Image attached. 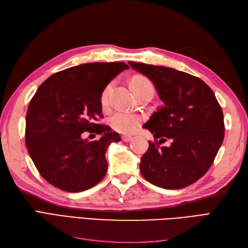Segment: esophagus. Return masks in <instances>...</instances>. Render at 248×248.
I'll list each match as a JSON object with an SVG mask.
<instances>
[{
    "instance_id": "obj_1",
    "label": "esophagus",
    "mask_w": 248,
    "mask_h": 248,
    "mask_svg": "<svg viewBox=\"0 0 248 248\" xmlns=\"http://www.w3.org/2000/svg\"><path fill=\"white\" fill-rule=\"evenodd\" d=\"M122 140L127 142V141H130L132 140V137L131 136H127V134H124V136H122Z\"/></svg>"
}]
</instances>
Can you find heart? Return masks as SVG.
Segmentation results:
<instances>
[{
	"label": "heart",
	"instance_id": "heart-1",
	"mask_svg": "<svg viewBox=\"0 0 248 248\" xmlns=\"http://www.w3.org/2000/svg\"><path fill=\"white\" fill-rule=\"evenodd\" d=\"M131 85L134 92H137L138 90H141L145 88L153 89L151 81L141 77L134 78L131 80ZM111 90H112V82H109V84L103 89L100 96V102L102 107H107L108 104ZM141 121H142V118L140 116L130 114V112L123 111V110L116 111L115 114L109 118V124L111 126V128L121 133L133 132L137 129V127L140 124Z\"/></svg>",
	"mask_w": 248,
	"mask_h": 248
}]
</instances>
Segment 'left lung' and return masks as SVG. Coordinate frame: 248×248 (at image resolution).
I'll list each match as a JSON object with an SVG mask.
<instances>
[{
  "label": "left lung",
  "instance_id": "obj_1",
  "mask_svg": "<svg viewBox=\"0 0 248 248\" xmlns=\"http://www.w3.org/2000/svg\"><path fill=\"white\" fill-rule=\"evenodd\" d=\"M152 80L163 102L144 125L153 133L140 159L142 177L164 189H181L204 176L224 138L221 108L201 78L164 66L128 62ZM157 138H160L159 142ZM172 140L170 147H159Z\"/></svg>",
  "mask_w": 248,
  "mask_h": 248
}]
</instances>
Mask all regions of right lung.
Instances as JSON below:
<instances>
[{
	"instance_id": "right-lung-1",
	"label": "right lung",
	"mask_w": 248,
	"mask_h": 248,
	"mask_svg": "<svg viewBox=\"0 0 248 248\" xmlns=\"http://www.w3.org/2000/svg\"><path fill=\"white\" fill-rule=\"evenodd\" d=\"M129 66L122 62L87 63L52 74L30 101L26 116V146L40 175L68 192L98 184L108 170L106 151L120 141L119 133L98 124L100 96L109 81ZM101 134L97 141L82 132Z\"/></svg>"
}]
</instances>
